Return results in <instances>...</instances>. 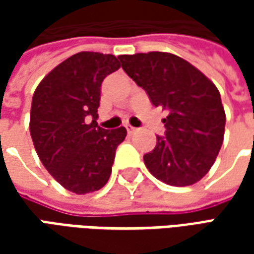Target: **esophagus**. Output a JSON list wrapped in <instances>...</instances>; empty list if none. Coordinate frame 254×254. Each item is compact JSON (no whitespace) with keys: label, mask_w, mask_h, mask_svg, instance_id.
I'll return each mask as SVG.
<instances>
[{"label":"esophagus","mask_w":254,"mask_h":254,"mask_svg":"<svg viewBox=\"0 0 254 254\" xmlns=\"http://www.w3.org/2000/svg\"><path fill=\"white\" fill-rule=\"evenodd\" d=\"M127 133H133V132H136V127H132V125H127Z\"/></svg>","instance_id":"1"}]
</instances>
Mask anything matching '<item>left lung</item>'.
Segmentation results:
<instances>
[{"label": "left lung", "mask_w": 254, "mask_h": 254, "mask_svg": "<svg viewBox=\"0 0 254 254\" xmlns=\"http://www.w3.org/2000/svg\"><path fill=\"white\" fill-rule=\"evenodd\" d=\"M122 69L147 92L163 118L165 136L144 155L149 173L173 187H189L212 167L223 144L226 114L216 85L197 67L170 53L120 56Z\"/></svg>", "instance_id": "1"}]
</instances>
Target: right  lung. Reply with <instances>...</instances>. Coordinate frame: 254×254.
<instances>
[{"label":"right lung","mask_w":254,"mask_h":254,"mask_svg":"<svg viewBox=\"0 0 254 254\" xmlns=\"http://www.w3.org/2000/svg\"><path fill=\"white\" fill-rule=\"evenodd\" d=\"M113 54L81 52L53 69L36 87L30 132L39 159L56 181L76 194L109 181L124 127L106 130L96 122L100 85L120 69Z\"/></svg>","instance_id":"obj_1"}]
</instances>
